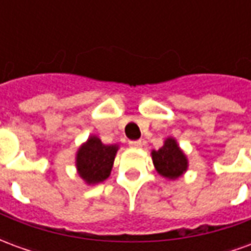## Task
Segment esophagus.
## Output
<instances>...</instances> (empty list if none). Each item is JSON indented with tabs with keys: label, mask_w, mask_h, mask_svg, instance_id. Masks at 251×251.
<instances>
[{
	"label": "esophagus",
	"mask_w": 251,
	"mask_h": 251,
	"mask_svg": "<svg viewBox=\"0 0 251 251\" xmlns=\"http://www.w3.org/2000/svg\"><path fill=\"white\" fill-rule=\"evenodd\" d=\"M129 145H130L131 148H141L142 147V142L140 141V140H137V141H129Z\"/></svg>",
	"instance_id": "34e87169"
}]
</instances>
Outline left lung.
I'll list each match as a JSON object with an SVG mask.
<instances>
[{
  "mask_svg": "<svg viewBox=\"0 0 251 251\" xmlns=\"http://www.w3.org/2000/svg\"><path fill=\"white\" fill-rule=\"evenodd\" d=\"M153 165L160 176L176 180L188 169V158L174 137H168L158 151H152Z\"/></svg>",
  "mask_w": 251,
  "mask_h": 251,
  "instance_id": "1",
  "label": "left lung"
}]
</instances>
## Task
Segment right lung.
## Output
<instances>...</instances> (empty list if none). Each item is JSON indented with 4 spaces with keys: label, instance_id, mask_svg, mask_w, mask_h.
Segmentation results:
<instances>
[{
    "label": "right lung",
    "instance_id": "add662e5",
    "mask_svg": "<svg viewBox=\"0 0 251 251\" xmlns=\"http://www.w3.org/2000/svg\"><path fill=\"white\" fill-rule=\"evenodd\" d=\"M118 149L117 144L106 145L97 136H90L83 142L77 149L75 164L77 174L86 184H99L109 177Z\"/></svg>",
    "mask_w": 251,
    "mask_h": 251
}]
</instances>
